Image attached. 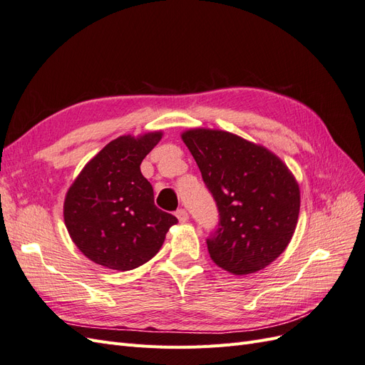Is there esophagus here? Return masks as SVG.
Segmentation results:
<instances>
[{
	"label": "esophagus",
	"mask_w": 365,
	"mask_h": 365,
	"mask_svg": "<svg viewBox=\"0 0 365 365\" xmlns=\"http://www.w3.org/2000/svg\"><path fill=\"white\" fill-rule=\"evenodd\" d=\"M175 215H176V217H178V220H180L181 224H185L187 220H189V215H187V212H185L184 208H180L178 212H176Z\"/></svg>",
	"instance_id": "obj_1"
}]
</instances>
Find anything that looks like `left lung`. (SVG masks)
<instances>
[{"mask_svg": "<svg viewBox=\"0 0 365 365\" xmlns=\"http://www.w3.org/2000/svg\"><path fill=\"white\" fill-rule=\"evenodd\" d=\"M181 138L219 210L210 257L236 275L268 267L289 245L300 213V187L288 165L227 130L193 128Z\"/></svg>", "mask_w": 365, "mask_h": 365, "instance_id": "1", "label": "left lung"}]
</instances>
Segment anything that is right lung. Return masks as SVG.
I'll use <instances>...</instances> for the list:
<instances>
[{"mask_svg": "<svg viewBox=\"0 0 365 365\" xmlns=\"http://www.w3.org/2000/svg\"><path fill=\"white\" fill-rule=\"evenodd\" d=\"M163 130L121 135L85 164L63 201L65 227L85 257L109 269L129 271L149 262L178 222L153 202L140 164Z\"/></svg>", "mask_w": 365, "mask_h": 365, "instance_id": "1", "label": "right lung"}]
</instances>
